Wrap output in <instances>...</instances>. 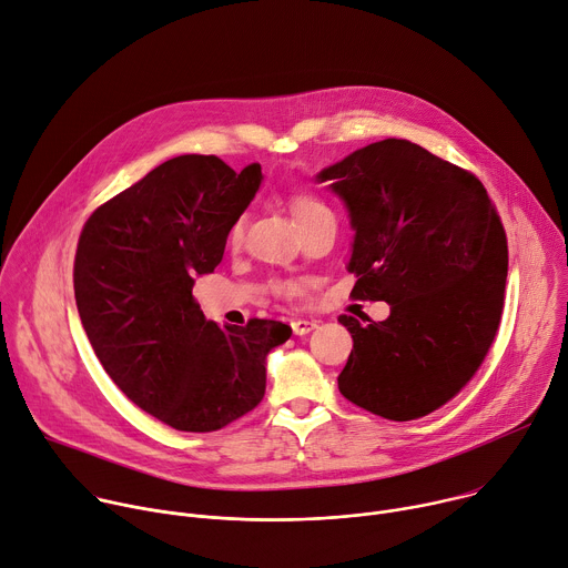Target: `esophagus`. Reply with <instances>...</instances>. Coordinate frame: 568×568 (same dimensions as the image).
<instances>
[{
	"label": "esophagus",
	"instance_id": "1",
	"mask_svg": "<svg viewBox=\"0 0 568 568\" xmlns=\"http://www.w3.org/2000/svg\"><path fill=\"white\" fill-rule=\"evenodd\" d=\"M291 327H293V334L295 336H304V334H308V332H313L318 327V323L316 321H304V318H297V321H293L291 323Z\"/></svg>",
	"mask_w": 568,
	"mask_h": 568
}]
</instances>
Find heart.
<instances>
[{
    "label": "heart",
    "mask_w": 568,
    "mask_h": 568,
    "mask_svg": "<svg viewBox=\"0 0 568 568\" xmlns=\"http://www.w3.org/2000/svg\"><path fill=\"white\" fill-rule=\"evenodd\" d=\"M288 203H291V212H293V216H295L297 223H304V221H308V219H316V216L329 212L327 205H325L321 199H316L313 194H306V192L293 194ZM241 232H243V225H241V221H236V223L232 225L230 239H232V241H239V239H241ZM280 291L286 293V295H291L295 288L288 286V284H284V286H280Z\"/></svg>",
    "instance_id": "b5f03b06"
}]
</instances>
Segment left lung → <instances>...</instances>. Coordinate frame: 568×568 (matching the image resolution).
Instances as JSON below:
<instances>
[{
  "label": "left lung",
  "instance_id": "obj_1",
  "mask_svg": "<svg viewBox=\"0 0 568 568\" xmlns=\"http://www.w3.org/2000/svg\"><path fill=\"white\" fill-rule=\"evenodd\" d=\"M354 230L347 271L382 323L341 316L354 349L338 376L352 404L395 422L447 404L496 336L508 243L485 186L408 140H382L323 169Z\"/></svg>",
  "mask_w": 568,
  "mask_h": 568
}]
</instances>
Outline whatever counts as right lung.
<instances>
[{
    "label": "right lung",
    "instance_id": "obj_1",
    "mask_svg": "<svg viewBox=\"0 0 568 568\" xmlns=\"http://www.w3.org/2000/svg\"><path fill=\"white\" fill-rule=\"evenodd\" d=\"M262 166L178 155L101 205L85 223L74 295L83 329L119 390L192 433L227 426L266 393V358L291 338L277 321H207L192 288L214 273Z\"/></svg>",
    "mask_w": 568,
    "mask_h": 568
}]
</instances>
